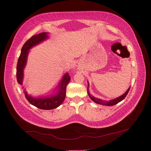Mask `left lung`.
I'll return each instance as SVG.
<instances>
[{
    "mask_svg": "<svg viewBox=\"0 0 151 151\" xmlns=\"http://www.w3.org/2000/svg\"><path fill=\"white\" fill-rule=\"evenodd\" d=\"M130 88L128 89L127 91L125 92L123 95H122L121 96H120V97H119L116 99H112V100H110L109 101H103V100H101V99H97L96 97H94L93 96H92L90 93H89V83L88 82V94L89 95V97H90L91 100L93 102H95V103L99 104L105 105V106H114V105L117 104V103H119V102H121V101H123V99L125 97H126V96L127 95L128 93H129V91L130 90Z\"/></svg>",
    "mask_w": 151,
    "mask_h": 151,
    "instance_id": "1",
    "label": "left lung"
}]
</instances>
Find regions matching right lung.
<instances>
[{"label": "right lung", "mask_w": 151, "mask_h": 151, "mask_svg": "<svg viewBox=\"0 0 151 151\" xmlns=\"http://www.w3.org/2000/svg\"><path fill=\"white\" fill-rule=\"evenodd\" d=\"M49 38L47 32H42L37 35H35L31 37L29 40L26 41V43L22 46L20 56L19 57L17 65V81L20 85H22V81L24 78V69L26 66L27 62L28 54L29 53V50L36 45L39 44L43 41ZM70 80V77L69 74L66 73L63 76L59 83L58 88V90L54 95L50 97H45L35 98L32 96L28 95L27 92L24 91L25 97L30 103L40 109L42 110H52L62 104L66 95V87Z\"/></svg>", "instance_id": "right-lung-1"}]
</instances>
